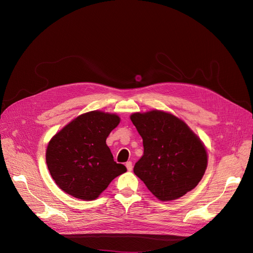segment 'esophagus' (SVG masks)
<instances>
[{
	"instance_id": "34e87169",
	"label": "esophagus",
	"mask_w": 253,
	"mask_h": 253,
	"mask_svg": "<svg viewBox=\"0 0 253 253\" xmlns=\"http://www.w3.org/2000/svg\"><path fill=\"white\" fill-rule=\"evenodd\" d=\"M126 167L127 171H132V170H133V165H132V162H127V163L126 164Z\"/></svg>"
}]
</instances>
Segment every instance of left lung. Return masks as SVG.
Returning a JSON list of instances; mask_svg holds the SVG:
<instances>
[{"label":"left lung","instance_id":"8db88e82","mask_svg":"<svg viewBox=\"0 0 253 253\" xmlns=\"http://www.w3.org/2000/svg\"><path fill=\"white\" fill-rule=\"evenodd\" d=\"M131 120L142 137L143 155L134 173L159 201L177 200L201 181L208 164L205 145L185 122L153 110Z\"/></svg>","mask_w":253,"mask_h":253}]
</instances>
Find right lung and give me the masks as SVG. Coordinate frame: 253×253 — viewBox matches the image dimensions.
<instances>
[{"label": "right lung", "mask_w": 253, "mask_h": 253, "mask_svg": "<svg viewBox=\"0 0 253 253\" xmlns=\"http://www.w3.org/2000/svg\"><path fill=\"white\" fill-rule=\"evenodd\" d=\"M120 122L116 114L93 111L82 114L52 137L46 164L57 186L83 201H93L111 181L126 172L114 162L106 138Z\"/></svg>", "instance_id": "right-lung-1"}]
</instances>
